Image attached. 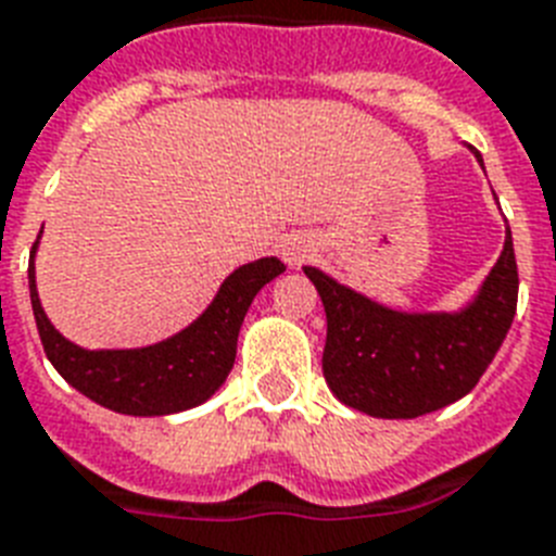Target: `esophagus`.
<instances>
[{
    "label": "esophagus",
    "instance_id": "obj_1",
    "mask_svg": "<svg viewBox=\"0 0 556 556\" xmlns=\"http://www.w3.org/2000/svg\"><path fill=\"white\" fill-rule=\"evenodd\" d=\"M279 254H282V260H286L291 268H296V265L308 263L311 254H314V242H311L305 233H288V237L282 239V245H279Z\"/></svg>",
    "mask_w": 556,
    "mask_h": 556
}]
</instances>
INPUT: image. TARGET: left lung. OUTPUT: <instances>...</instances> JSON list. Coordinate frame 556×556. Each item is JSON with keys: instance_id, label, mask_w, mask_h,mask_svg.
I'll list each match as a JSON object with an SVG mask.
<instances>
[{"instance_id": "obj_1", "label": "left lung", "mask_w": 556, "mask_h": 556, "mask_svg": "<svg viewBox=\"0 0 556 556\" xmlns=\"http://www.w3.org/2000/svg\"><path fill=\"white\" fill-rule=\"evenodd\" d=\"M305 277L328 319L325 382L340 403L382 419L422 417L466 396L497 356L520 291L511 231L480 296L459 314H400L317 268Z\"/></svg>"}]
</instances>
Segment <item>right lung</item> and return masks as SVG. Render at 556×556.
Here are the masks:
<instances>
[{
  "instance_id": "1",
  "label": "right lung",
  "mask_w": 556,
  "mask_h": 556,
  "mask_svg": "<svg viewBox=\"0 0 556 556\" xmlns=\"http://www.w3.org/2000/svg\"><path fill=\"white\" fill-rule=\"evenodd\" d=\"M34 251L28 265L30 305L51 365L88 400L134 417H162L205 403L231 374L248 305L265 282L286 270L277 256L242 265L225 279L216 300L197 323L160 345L137 351H85L67 342L45 317L34 286Z\"/></svg>"
}]
</instances>
